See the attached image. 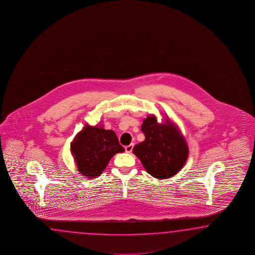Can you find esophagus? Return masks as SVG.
<instances>
[{
  "mask_svg": "<svg viewBox=\"0 0 255 255\" xmlns=\"http://www.w3.org/2000/svg\"><path fill=\"white\" fill-rule=\"evenodd\" d=\"M125 150H126V152H128V153H130L132 150H133V144H130V145H128V146H127L126 148H125Z\"/></svg>",
  "mask_w": 255,
  "mask_h": 255,
  "instance_id": "obj_1",
  "label": "esophagus"
}]
</instances>
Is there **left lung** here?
<instances>
[{
    "instance_id": "obj_1",
    "label": "left lung",
    "mask_w": 255,
    "mask_h": 255,
    "mask_svg": "<svg viewBox=\"0 0 255 255\" xmlns=\"http://www.w3.org/2000/svg\"><path fill=\"white\" fill-rule=\"evenodd\" d=\"M145 140L133 148L146 171L159 179L175 176L184 166L189 147L176 125L166 120L158 123L154 116L145 118L141 125Z\"/></svg>"
}]
</instances>
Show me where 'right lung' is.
I'll list each match as a JSON object with an SVG mask.
<instances>
[{
  "label": "right lung",
  "mask_w": 255,
  "mask_h": 255,
  "mask_svg": "<svg viewBox=\"0 0 255 255\" xmlns=\"http://www.w3.org/2000/svg\"><path fill=\"white\" fill-rule=\"evenodd\" d=\"M125 149L116 133L102 127L86 125L71 143V152L78 170L85 177L101 176L112 157Z\"/></svg>",
  "instance_id": "obj_1"
}]
</instances>
